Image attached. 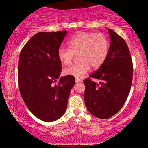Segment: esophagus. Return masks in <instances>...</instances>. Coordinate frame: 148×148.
<instances>
[{"label": "esophagus", "mask_w": 148, "mask_h": 148, "mask_svg": "<svg viewBox=\"0 0 148 148\" xmlns=\"http://www.w3.org/2000/svg\"><path fill=\"white\" fill-rule=\"evenodd\" d=\"M75 81H76V83H79V82H81L82 81H81V79L76 78V79H75Z\"/></svg>", "instance_id": "obj_1"}]
</instances>
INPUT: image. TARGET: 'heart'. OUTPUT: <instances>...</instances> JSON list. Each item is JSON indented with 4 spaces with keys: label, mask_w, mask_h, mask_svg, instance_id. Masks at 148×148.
I'll return each instance as SVG.
<instances>
[{
    "label": "heart",
    "mask_w": 148,
    "mask_h": 148,
    "mask_svg": "<svg viewBox=\"0 0 148 148\" xmlns=\"http://www.w3.org/2000/svg\"><path fill=\"white\" fill-rule=\"evenodd\" d=\"M69 49L60 48L58 58L62 64L72 62L74 55H78L79 62L64 69V74L75 78H82L89 71L101 67L109 51V41L102 33L79 32L67 42Z\"/></svg>",
    "instance_id": "heart-1"
}]
</instances>
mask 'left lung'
I'll return each mask as SVG.
<instances>
[{"label": "left lung", "mask_w": 148, "mask_h": 148, "mask_svg": "<svg viewBox=\"0 0 148 148\" xmlns=\"http://www.w3.org/2000/svg\"><path fill=\"white\" fill-rule=\"evenodd\" d=\"M109 51L103 64L90 79L84 80V100L88 111L94 116L107 119L116 114L126 101L133 76V64L126 42L111 29Z\"/></svg>", "instance_id": "left-lung-1"}]
</instances>
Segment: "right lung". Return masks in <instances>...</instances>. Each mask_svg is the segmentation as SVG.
Here are the masks:
<instances>
[{
    "label": "right lung",
    "mask_w": 148,
    "mask_h": 148,
    "mask_svg": "<svg viewBox=\"0 0 148 148\" xmlns=\"http://www.w3.org/2000/svg\"><path fill=\"white\" fill-rule=\"evenodd\" d=\"M67 30L35 34L22 49L18 80L21 95L28 109L45 122H53L64 114L74 84L73 76H61L58 58ZM59 80L53 86L52 83Z\"/></svg>",
    "instance_id": "right-lung-1"
}]
</instances>
